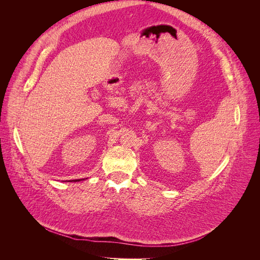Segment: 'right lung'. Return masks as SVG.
<instances>
[{
  "label": "right lung",
  "mask_w": 260,
  "mask_h": 260,
  "mask_svg": "<svg viewBox=\"0 0 260 260\" xmlns=\"http://www.w3.org/2000/svg\"><path fill=\"white\" fill-rule=\"evenodd\" d=\"M81 180H84V179H78V180H73V181H74V182H78V181H81ZM73 181L70 180V182H73Z\"/></svg>",
  "instance_id": "1"
}]
</instances>
